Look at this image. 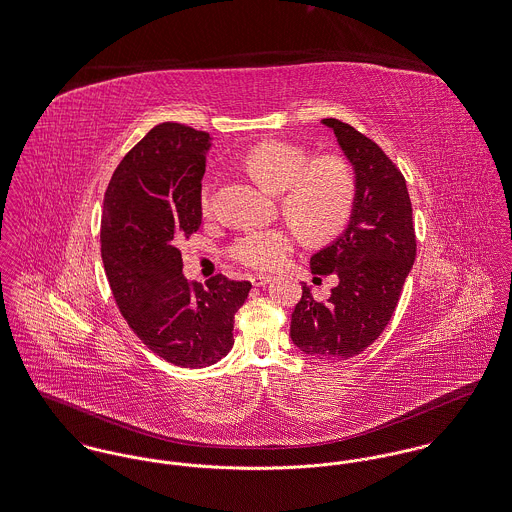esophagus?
Returning <instances> with one entry per match:
<instances>
[{"label": "esophagus", "mask_w": 512, "mask_h": 512, "mask_svg": "<svg viewBox=\"0 0 512 512\" xmlns=\"http://www.w3.org/2000/svg\"><path fill=\"white\" fill-rule=\"evenodd\" d=\"M249 280H251V284H253V286H257V288H259V286L269 284L272 278L269 274H251V276H249Z\"/></svg>", "instance_id": "1"}]
</instances>
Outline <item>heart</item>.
<instances>
[{
	"mask_svg": "<svg viewBox=\"0 0 512 512\" xmlns=\"http://www.w3.org/2000/svg\"><path fill=\"white\" fill-rule=\"evenodd\" d=\"M247 172L267 191L282 193L280 207L286 218L309 240H329L348 222L356 201V174L348 160L327 154L309 160L294 143L265 141L245 156ZM216 180L201 183L199 201L211 211ZM296 234L290 226L247 230L228 249L232 261L255 271H272L294 249Z\"/></svg>",
	"mask_w": 512,
	"mask_h": 512,
	"instance_id": "b5f03b06",
	"label": "heart"
}]
</instances>
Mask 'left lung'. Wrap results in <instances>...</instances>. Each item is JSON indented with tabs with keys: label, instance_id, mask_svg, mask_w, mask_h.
<instances>
[{
	"label": "left lung",
	"instance_id": "1",
	"mask_svg": "<svg viewBox=\"0 0 512 512\" xmlns=\"http://www.w3.org/2000/svg\"><path fill=\"white\" fill-rule=\"evenodd\" d=\"M356 170V201L346 232L311 257L313 274H336L327 301L301 286L290 336L303 354L350 360L385 331L416 259L406 180L383 149L344 121L327 118Z\"/></svg>",
	"mask_w": 512,
	"mask_h": 512
}]
</instances>
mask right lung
Instances as JSON below:
<instances>
[{"label": "right lung", "mask_w": 512, "mask_h": 512, "mask_svg": "<svg viewBox=\"0 0 512 512\" xmlns=\"http://www.w3.org/2000/svg\"><path fill=\"white\" fill-rule=\"evenodd\" d=\"M209 133L160 123L123 156L100 220L104 271L123 319L143 344L178 367L201 369L234 346V315L251 282L183 276L180 245L201 226Z\"/></svg>", "instance_id": "1"}]
</instances>
